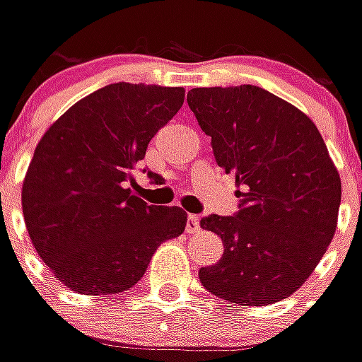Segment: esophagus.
Segmentation results:
<instances>
[{
    "label": "esophagus",
    "mask_w": 362,
    "mask_h": 362,
    "mask_svg": "<svg viewBox=\"0 0 362 362\" xmlns=\"http://www.w3.org/2000/svg\"><path fill=\"white\" fill-rule=\"evenodd\" d=\"M201 231V219L199 215H188V223H186V233H199Z\"/></svg>",
    "instance_id": "34e87169"
}]
</instances>
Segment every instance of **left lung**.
<instances>
[{
    "mask_svg": "<svg viewBox=\"0 0 362 362\" xmlns=\"http://www.w3.org/2000/svg\"><path fill=\"white\" fill-rule=\"evenodd\" d=\"M188 106L242 202L233 217L201 219L225 247L199 270L202 287L252 308L283 301L336 233L342 184L328 147L305 112L256 86L194 88Z\"/></svg>",
    "mask_w": 362,
    "mask_h": 362,
    "instance_id": "obj_1",
    "label": "left lung"
}]
</instances>
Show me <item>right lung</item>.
I'll return each instance as SVG.
<instances>
[{
	"mask_svg": "<svg viewBox=\"0 0 362 362\" xmlns=\"http://www.w3.org/2000/svg\"><path fill=\"white\" fill-rule=\"evenodd\" d=\"M182 104L184 88L110 83L75 102L38 141L22 182L24 223L69 291L131 288L156 250L186 229L180 206L147 204L129 188L133 165Z\"/></svg>",
	"mask_w": 362,
	"mask_h": 362,
	"instance_id": "obj_1",
	"label": "right lung"
}]
</instances>
